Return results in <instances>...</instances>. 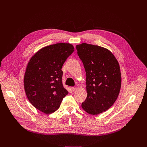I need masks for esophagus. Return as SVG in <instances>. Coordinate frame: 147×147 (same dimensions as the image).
<instances>
[{
	"mask_svg": "<svg viewBox=\"0 0 147 147\" xmlns=\"http://www.w3.org/2000/svg\"><path fill=\"white\" fill-rule=\"evenodd\" d=\"M71 90H72V91L74 92V91H75L76 90V88L75 87H71Z\"/></svg>",
	"mask_w": 147,
	"mask_h": 147,
	"instance_id": "obj_1",
	"label": "esophagus"
}]
</instances>
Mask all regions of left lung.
Masks as SVG:
<instances>
[{
    "label": "left lung",
    "instance_id": "obj_1",
    "mask_svg": "<svg viewBox=\"0 0 147 147\" xmlns=\"http://www.w3.org/2000/svg\"><path fill=\"white\" fill-rule=\"evenodd\" d=\"M77 54L86 73L87 97L81 104L87 113L96 115L109 109L121 88L118 61L108 49L82 43L76 45Z\"/></svg>",
    "mask_w": 147,
    "mask_h": 147
}]
</instances>
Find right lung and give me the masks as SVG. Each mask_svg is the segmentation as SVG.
I'll use <instances>...</instances> for the list:
<instances>
[{
    "mask_svg": "<svg viewBox=\"0 0 147 147\" xmlns=\"http://www.w3.org/2000/svg\"><path fill=\"white\" fill-rule=\"evenodd\" d=\"M74 51L73 45L57 43L39 49L30 59L24 78L28 99L38 110L51 114L68 94L62 84L61 68Z\"/></svg>",
    "mask_w": 147,
    "mask_h": 147,
    "instance_id": "right-lung-1",
    "label": "right lung"
}]
</instances>
